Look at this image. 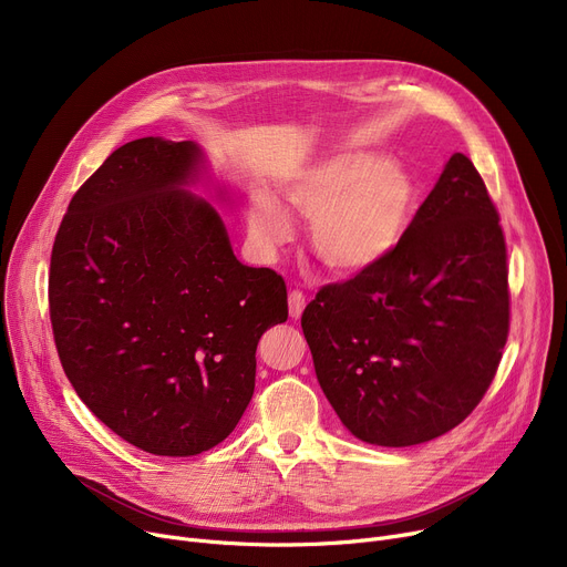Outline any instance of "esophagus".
<instances>
[{
  "mask_svg": "<svg viewBox=\"0 0 567 567\" xmlns=\"http://www.w3.org/2000/svg\"><path fill=\"white\" fill-rule=\"evenodd\" d=\"M303 308H306V296L299 289L289 291V317L291 319H301Z\"/></svg>",
  "mask_w": 567,
  "mask_h": 567,
  "instance_id": "34e87169",
  "label": "esophagus"
}]
</instances>
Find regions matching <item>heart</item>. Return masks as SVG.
<instances>
[{
	"label": "heart",
	"mask_w": 567,
	"mask_h": 567,
	"mask_svg": "<svg viewBox=\"0 0 567 567\" xmlns=\"http://www.w3.org/2000/svg\"><path fill=\"white\" fill-rule=\"evenodd\" d=\"M285 199L312 218L310 241L326 266L338 274H363L400 246L415 188L400 163L370 152H344L296 172ZM248 223L264 255H274L293 236L289 212L268 190L252 193Z\"/></svg>",
	"instance_id": "heart-1"
}]
</instances>
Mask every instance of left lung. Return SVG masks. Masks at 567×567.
I'll return each mask as SVG.
<instances>
[{
	"label": "left lung",
	"mask_w": 567,
	"mask_h": 567,
	"mask_svg": "<svg viewBox=\"0 0 567 567\" xmlns=\"http://www.w3.org/2000/svg\"><path fill=\"white\" fill-rule=\"evenodd\" d=\"M508 317L498 214L478 169L453 154L393 255L323 287L301 326L342 425L406 449L451 432L483 400Z\"/></svg>",
	"instance_id": "8db88e82"
}]
</instances>
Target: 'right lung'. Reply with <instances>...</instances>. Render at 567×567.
I'll return each mask as SVG.
<instances>
[{"label": "right lung", "mask_w": 567, "mask_h": 567, "mask_svg": "<svg viewBox=\"0 0 567 567\" xmlns=\"http://www.w3.org/2000/svg\"><path fill=\"white\" fill-rule=\"evenodd\" d=\"M231 190L204 148L133 140L73 195L50 259V319L78 398L163 457L225 441L255 391L257 342L287 321V287L236 259Z\"/></svg>", "instance_id": "obj_1"}]
</instances>
